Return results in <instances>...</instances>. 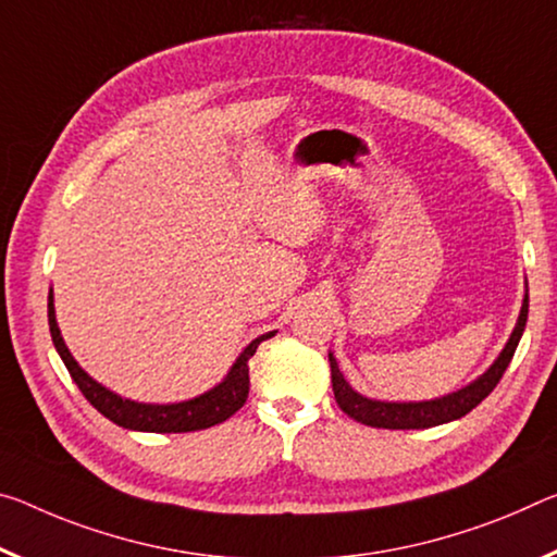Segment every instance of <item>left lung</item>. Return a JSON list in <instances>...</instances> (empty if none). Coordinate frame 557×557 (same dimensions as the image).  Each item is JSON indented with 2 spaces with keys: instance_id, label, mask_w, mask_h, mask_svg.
Instances as JSON below:
<instances>
[{
  "instance_id": "left-lung-1",
  "label": "left lung",
  "mask_w": 557,
  "mask_h": 557,
  "mask_svg": "<svg viewBox=\"0 0 557 557\" xmlns=\"http://www.w3.org/2000/svg\"><path fill=\"white\" fill-rule=\"evenodd\" d=\"M525 322H528V293L523 295V305H520V314L513 332H510L506 347H503L496 361H493V364L485 369L479 379H473L471 384L461 386L458 392H451L429 401L369 399V396L351 389L347 379H344V374L339 372L337 359H334V355L330 351L334 399H337L339 409L347 413V417L374 429H429V426H438V423L461 419L471 409H475V406H479L493 389H496L503 372H506L510 359L516 355L520 337H523Z\"/></svg>"
}]
</instances>
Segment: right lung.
Segmentation results:
<instances>
[{"instance_id": "obj_1", "label": "right lung", "mask_w": 557, "mask_h": 557, "mask_svg": "<svg viewBox=\"0 0 557 557\" xmlns=\"http://www.w3.org/2000/svg\"><path fill=\"white\" fill-rule=\"evenodd\" d=\"M49 332L54 339V347L59 351L61 361H64L69 374L76 382L78 389L86 396L96 411H101L106 419L119 423L123 429L131 431H148V434H185V431H200L210 429L215 423H223L231 419L233 413L240 409L250 392V367L247 361L255 355L258 344L275 337V332L262 334V337L252 339L243 349V355L235 359L231 372L213 389L196 396V399L178 401V404H144V401H131L123 399L116 392L106 389L103 384L96 382L94 376H88L78 361L72 357V351L61 337V330L57 324V310H54V295L49 289Z\"/></svg>"}]
</instances>
